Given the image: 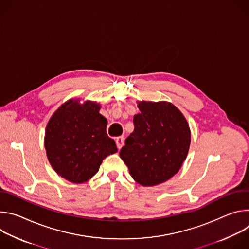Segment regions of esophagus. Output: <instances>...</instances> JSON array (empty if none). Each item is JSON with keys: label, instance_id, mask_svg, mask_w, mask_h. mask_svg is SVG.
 Wrapping results in <instances>:
<instances>
[{"label": "esophagus", "instance_id": "34e87169", "mask_svg": "<svg viewBox=\"0 0 249 249\" xmlns=\"http://www.w3.org/2000/svg\"><path fill=\"white\" fill-rule=\"evenodd\" d=\"M115 142H116V146L118 149H121L122 146L124 145V137L120 136V137H117L115 138Z\"/></svg>", "mask_w": 249, "mask_h": 249}]
</instances>
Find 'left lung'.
<instances>
[{"instance_id": "1", "label": "left lung", "mask_w": 249, "mask_h": 249, "mask_svg": "<svg viewBox=\"0 0 249 249\" xmlns=\"http://www.w3.org/2000/svg\"><path fill=\"white\" fill-rule=\"evenodd\" d=\"M134 131L120 150L133 179L143 186L167 181L181 168L191 142L182 112L167 101H138Z\"/></svg>"}]
</instances>
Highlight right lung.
Returning a JSON list of instances; mask_svg holds the SVG:
<instances>
[{
    "instance_id": "1",
    "label": "right lung",
    "mask_w": 249,
    "mask_h": 249,
    "mask_svg": "<svg viewBox=\"0 0 249 249\" xmlns=\"http://www.w3.org/2000/svg\"><path fill=\"white\" fill-rule=\"evenodd\" d=\"M96 101L71 98L50 117L44 136L47 159L66 180L81 184L98 171L102 160L118 150L106 134L107 120Z\"/></svg>"
}]
</instances>
